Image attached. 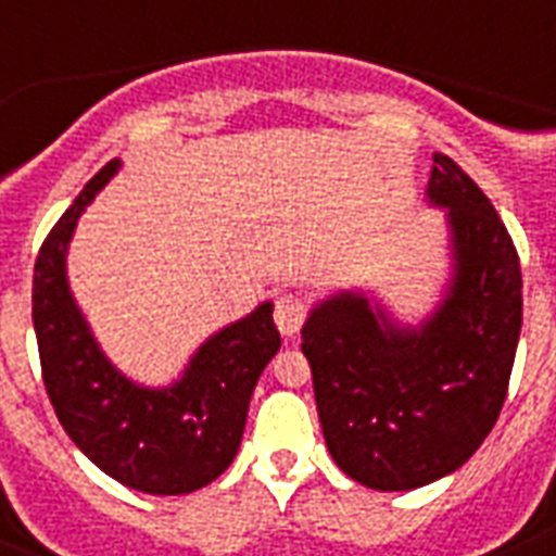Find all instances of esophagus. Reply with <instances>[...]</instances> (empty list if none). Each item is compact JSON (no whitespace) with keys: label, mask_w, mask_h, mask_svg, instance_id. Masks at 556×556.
<instances>
[{"label":"esophagus","mask_w":556,"mask_h":556,"mask_svg":"<svg viewBox=\"0 0 556 556\" xmlns=\"http://www.w3.org/2000/svg\"><path fill=\"white\" fill-rule=\"evenodd\" d=\"M305 320V305L300 296L294 294H282L277 296V308H274V323L277 329L286 334V338H296L300 329H303Z\"/></svg>","instance_id":"1"}]
</instances>
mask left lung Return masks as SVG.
Listing matches in <instances>:
<instances>
[{
	"mask_svg": "<svg viewBox=\"0 0 556 556\" xmlns=\"http://www.w3.org/2000/svg\"><path fill=\"white\" fill-rule=\"evenodd\" d=\"M427 204L447 210V282L418 323L383 300L334 291L312 305L303 355L331 458L371 491H415L453 473L505 404L522 329L517 248L476 181L432 152Z\"/></svg>",
	"mask_w": 556,
	"mask_h": 556,
	"instance_id": "1",
	"label": "left lung"
}]
</instances>
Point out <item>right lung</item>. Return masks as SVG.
<instances>
[{"label": "right lung", "instance_id": "add662e5", "mask_svg": "<svg viewBox=\"0 0 556 556\" xmlns=\"http://www.w3.org/2000/svg\"><path fill=\"white\" fill-rule=\"evenodd\" d=\"M124 167L109 161L74 199L34 265V331L54 413L68 439L115 482L152 496H181L225 473L242 444L253 387L279 352L265 300L210 334L167 387H147L100 349L68 286L77 218Z\"/></svg>", "mask_w": 556, "mask_h": 556}]
</instances>
